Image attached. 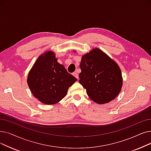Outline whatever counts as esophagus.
<instances>
[{
  "label": "esophagus",
  "mask_w": 151,
  "mask_h": 151,
  "mask_svg": "<svg viewBox=\"0 0 151 151\" xmlns=\"http://www.w3.org/2000/svg\"><path fill=\"white\" fill-rule=\"evenodd\" d=\"M73 75L75 78H76L77 79H78V78H79V76H78V74L77 72H74V73H73Z\"/></svg>",
  "instance_id": "esophagus-1"
}]
</instances>
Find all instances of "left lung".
<instances>
[{"label":"left lung","mask_w":151,"mask_h":151,"mask_svg":"<svg viewBox=\"0 0 151 151\" xmlns=\"http://www.w3.org/2000/svg\"><path fill=\"white\" fill-rule=\"evenodd\" d=\"M80 67L79 82L93 102L109 103L119 94L123 86L121 69L102 50L94 48L83 55Z\"/></svg>","instance_id":"obj_1"}]
</instances>
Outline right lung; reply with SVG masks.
<instances>
[{
	"label": "right lung",
	"instance_id": "1",
	"mask_svg": "<svg viewBox=\"0 0 151 151\" xmlns=\"http://www.w3.org/2000/svg\"><path fill=\"white\" fill-rule=\"evenodd\" d=\"M76 81V78L57 62L55 54L51 50L38 57L27 78L32 94L41 103L47 105L60 102Z\"/></svg>",
	"mask_w": 151,
	"mask_h": 151
}]
</instances>
